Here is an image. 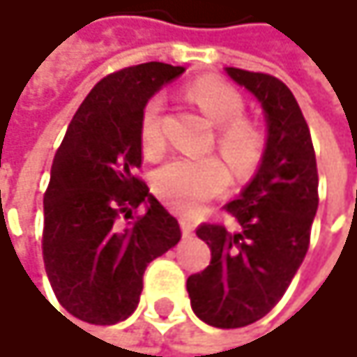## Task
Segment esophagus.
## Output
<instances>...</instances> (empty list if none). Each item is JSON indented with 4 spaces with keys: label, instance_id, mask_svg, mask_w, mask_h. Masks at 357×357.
Segmentation results:
<instances>
[{
    "label": "esophagus",
    "instance_id": "1",
    "mask_svg": "<svg viewBox=\"0 0 357 357\" xmlns=\"http://www.w3.org/2000/svg\"><path fill=\"white\" fill-rule=\"evenodd\" d=\"M179 225H181V236H183V238H190V236L194 234V227H192V223H188L185 219H181V221H179Z\"/></svg>",
    "mask_w": 357,
    "mask_h": 357
}]
</instances>
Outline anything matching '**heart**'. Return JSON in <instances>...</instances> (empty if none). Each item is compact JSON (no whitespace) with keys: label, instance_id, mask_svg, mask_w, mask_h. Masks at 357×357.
Listing matches in <instances>:
<instances>
[{"label":"heart","instance_id":"b5f03b06","mask_svg":"<svg viewBox=\"0 0 357 357\" xmlns=\"http://www.w3.org/2000/svg\"><path fill=\"white\" fill-rule=\"evenodd\" d=\"M185 93L213 123L219 126L217 146L236 176H250L262 159L264 134L252 119L244 117L246 101L240 91L219 78H200L192 82ZM161 113L163 99L153 97L140 115V140L149 157H157L165 146ZM227 185L229 172L217 157L174 159L159 167L153 178L157 196L181 215L198 213L204 202L225 194Z\"/></svg>","mask_w":357,"mask_h":357}]
</instances>
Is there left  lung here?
<instances>
[{"instance_id": "1", "label": "left lung", "mask_w": 357, "mask_h": 357, "mask_svg": "<svg viewBox=\"0 0 357 357\" xmlns=\"http://www.w3.org/2000/svg\"><path fill=\"white\" fill-rule=\"evenodd\" d=\"M227 74L260 101L268 138L256 176L223 206L238 229L198 225L211 262L190 275L185 287L200 321L240 328L268 314L298 273L319 208V172L308 123L291 91L271 74L240 68H227Z\"/></svg>"}]
</instances>
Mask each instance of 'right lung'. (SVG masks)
<instances>
[{
  "instance_id": "1",
  "label": "right lung",
  "mask_w": 357,
  "mask_h": 357,
  "mask_svg": "<svg viewBox=\"0 0 357 357\" xmlns=\"http://www.w3.org/2000/svg\"><path fill=\"white\" fill-rule=\"evenodd\" d=\"M181 72L149 61L105 76L55 153L43 198V260L57 302L78 321H126L138 306L149 262L181 238L178 219L136 176L142 109Z\"/></svg>"
}]
</instances>
